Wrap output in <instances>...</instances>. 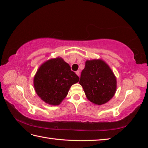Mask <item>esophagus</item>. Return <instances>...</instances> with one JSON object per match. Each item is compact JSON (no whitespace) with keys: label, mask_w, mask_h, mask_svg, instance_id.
<instances>
[{"label":"esophagus","mask_w":148,"mask_h":148,"mask_svg":"<svg viewBox=\"0 0 148 148\" xmlns=\"http://www.w3.org/2000/svg\"><path fill=\"white\" fill-rule=\"evenodd\" d=\"M76 74L78 75V77H80V71H76Z\"/></svg>","instance_id":"34e87169"}]
</instances>
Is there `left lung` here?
Returning <instances> with one entry per match:
<instances>
[{
    "instance_id": "8db88e82",
    "label": "left lung",
    "mask_w": 148,
    "mask_h": 148,
    "mask_svg": "<svg viewBox=\"0 0 148 148\" xmlns=\"http://www.w3.org/2000/svg\"><path fill=\"white\" fill-rule=\"evenodd\" d=\"M79 84L87 99L98 105L109 101L113 97L116 88V80L113 71L100 60L85 62Z\"/></svg>"
}]
</instances>
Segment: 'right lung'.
Segmentation results:
<instances>
[{"mask_svg":"<svg viewBox=\"0 0 148 148\" xmlns=\"http://www.w3.org/2000/svg\"><path fill=\"white\" fill-rule=\"evenodd\" d=\"M79 79L71 70L70 65L58 58L41 65L34 77V84L36 92L45 103L58 105L67 96L71 85Z\"/></svg>","mask_w":148,"mask_h":148,"instance_id":"obj_1","label":"right lung"}]
</instances>
